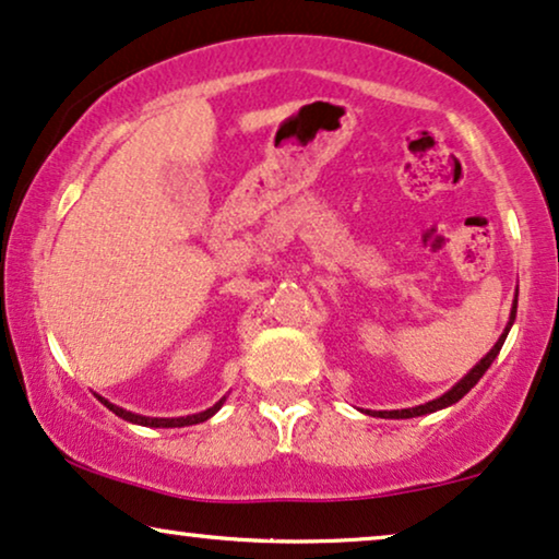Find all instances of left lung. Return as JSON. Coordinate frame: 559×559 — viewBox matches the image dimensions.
<instances>
[{
    "mask_svg": "<svg viewBox=\"0 0 559 559\" xmlns=\"http://www.w3.org/2000/svg\"><path fill=\"white\" fill-rule=\"evenodd\" d=\"M513 321H516V300H513V308H511V318H509V325H506V331L501 333V338H498L496 342V346H492V349L485 354V357L477 361V365L469 369V372L462 377L460 382H456V385L452 388V390H447L444 395L441 397H433V401H429V403H424V405H416V408H403V411H365V413H372V416H380V418H416V416H426V413H433V411H441V408H447V405H454L456 401H462V397H465L469 390H473L475 385H477V380H480V377L488 372V367L492 365V359L498 357V352H501V346H503V342H506V336H509V331H511V325H513Z\"/></svg>",
    "mask_w": 559,
    "mask_h": 559,
    "instance_id": "8db88e82",
    "label": "left lung"
}]
</instances>
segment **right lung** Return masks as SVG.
Here are the masks:
<instances>
[{
    "instance_id": "1",
    "label": "right lung",
    "mask_w": 559,
    "mask_h": 559,
    "mask_svg": "<svg viewBox=\"0 0 559 559\" xmlns=\"http://www.w3.org/2000/svg\"><path fill=\"white\" fill-rule=\"evenodd\" d=\"M99 397V395H97ZM107 408H110L115 416H120L122 421H130V424H141V426H151V429H179V426H192V424H202L207 421L210 416H215L217 411H221V405L226 397H221L213 408L202 411V413H194V416H179V418H148V416H138V413H130L126 408H120V405H112L110 401H105V397H99Z\"/></svg>"
}]
</instances>
